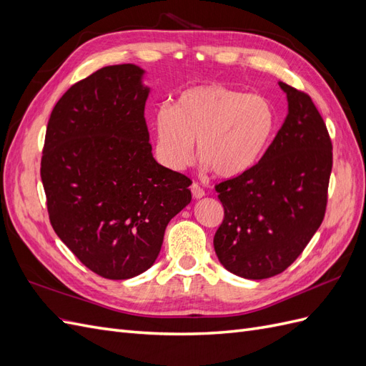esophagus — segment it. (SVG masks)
<instances>
[{
	"label": "esophagus",
	"instance_id": "obj_1",
	"mask_svg": "<svg viewBox=\"0 0 366 366\" xmlns=\"http://www.w3.org/2000/svg\"><path fill=\"white\" fill-rule=\"evenodd\" d=\"M191 192H192V197L197 198V200H198V198H203L204 197V191L197 183L191 184Z\"/></svg>",
	"mask_w": 366,
	"mask_h": 366
}]
</instances>
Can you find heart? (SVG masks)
<instances>
[{
    "instance_id": "1",
    "label": "heart",
    "mask_w": 366,
    "mask_h": 366,
    "mask_svg": "<svg viewBox=\"0 0 366 366\" xmlns=\"http://www.w3.org/2000/svg\"><path fill=\"white\" fill-rule=\"evenodd\" d=\"M276 112L262 94L221 84L187 88L174 108L162 105L152 117L154 154L171 171H183L197 156L221 179L252 169L269 148Z\"/></svg>"
}]
</instances>
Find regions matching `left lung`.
Here are the masks:
<instances>
[{"instance_id":"1","label":"left lung","mask_w":366,"mask_h":366,"mask_svg":"<svg viewBox=\"0 0 366 366\" xmlns=\"http://www.w3.org/2000/svg\"><path fill=\"white\" fill-rule=\"evenodd\" d=\"M289 113L247 172L215 186L224 219L214 237L219 262L246 280L282 273L322 223L333 166L327 127L308 94L278 82Z\"/></svg>"}]
</instances>
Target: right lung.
Returning <instances> with one entry per match:
<instances>
[{
  "mask_svg": "<svg viewBox=\"0 0 366 366\" xmlns=\"http://www.w3.org/2000/svg\"><path fill=\"white\" fill-rule=\"evenodd\" d=\"M143 74L134 64L109 65L71 85L53 108L42 151L50 223L107 280L147 272L166 226L192 198V182L152 157Z\"/></svg>",
  "mask_w": 366,
  "mask_h": 366,
  "instance_id": "obj_1",
  "label": "right lung"
}]
</instances>
